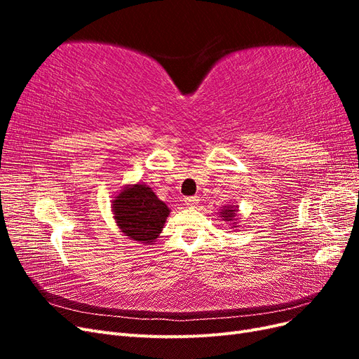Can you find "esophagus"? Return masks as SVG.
Instances as JSON below:
<instances>
[{
  "label": "esophagus",
  "mask_w": 359,
  "mask_h": 359,
  "mask_svg": "<svg viewBox=\"0 0 359 359\" xmlns=\"http://www.w3.org/2000/svg\"><path fill=\"white\" fill-rule=\"evenodd\" d=\"M184 202H186L189 208H196V206L199 205V198L198 196H190V198L184 199Z\"/></svg>",
  "instance_id": "1"
}]
</instances>
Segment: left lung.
Returning <instances> with one entry per match:
<instances>
[{
    "label": "left lung",
    "instance_id": "obj_1",
    "mask_svg": "<svg viewBox=\"0 0 359 359\" xmlns=\"http://www.w3.org/2000/svg\"><path fill=\"white\" fill-rule=\"evenodd\" d=\"M238 205L232 203V205H226L219 211V217L222 220L229 223L232 227H238L240 222H238Z\"/></svg>",
    "mask_w": 359,
    "mask_h": 359
}]
</instances>
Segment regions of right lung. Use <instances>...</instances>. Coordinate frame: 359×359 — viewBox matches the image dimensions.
Here are the masks:
<instances>
[{"instance_id": "obj_1", "label": "right lung", "mask_w": 359, "mask_h": 359, "mask_svg": "<svg viewBox=\"0 0 359 359\" xmlns=\"http://www.w3.org/2000/svg\"><path fill=\"white\" fill-rule=\"evenodd\" d=\"M111 208L119 232L147 245L156 243L170 214L169 206L145 182L124 186L114 196Z\"/></svg>"}]
</instances>
